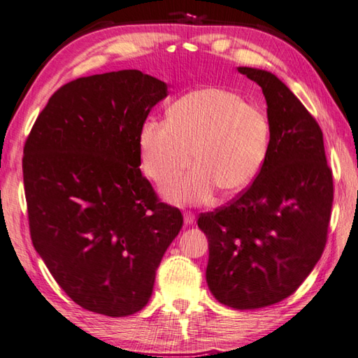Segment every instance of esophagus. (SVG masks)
<instances>
[{"instance_id":"1","label":"esophagus","mask_w":358,"mask_h":358,"mask_svg":"<svg viewBox=\"0 0 358 358\" xmlns=\"http://www.w3.org/2000/svg\"><path fill=\"white\" fill-rule=\"evenodd\" d=\"M184 222L185 224H193L194 222V213L193 212H184Z\"/></svg>"}]
</instances>
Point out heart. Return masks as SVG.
<instances>
[{
	"label": "heart",
	"instance_id": "heart-1",
	"mask_svg": "<svg viewBox=\"0 0 358 358\" xmlns=\"http://www.w3.org/2000/svg\"><path fill=\"white\" fill-rule=\"evenodd\" d=\"M168 121L141 126L140 151L148 176L164 184L194 164L190 173L168 182L166 199L196 204L212 196L237 194L252 184L265 165L271 124L257 107L238 93L207 87L179 98L166 112Z\"/></svg>",
	"mask_w": 358,
	"mask_h": 358
}]
</instances>
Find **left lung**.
<instances>
[{
    "mask_svg": "<svg viewBox=\"0 0 358 358\" xmlns=\"http://www.w3.org/2000/svg\"><path fill=\"white\" fill-rule=\"evenodd\" d=\"M262 87L271 124L265 165L227 206L201 213L208 240L206 279L215 299L251 310L288 298L326 248L334 202L322 131L279 78L240 66Z\"/></svg>",
    "mask_w": 358,
    "mask_h": 358,
    "instance_id": "8db88e82",
    "label": "left lung"
}]
</instances>
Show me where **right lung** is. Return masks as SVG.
<instances>
[{"mask_svg": "<svg viewBox=\"0 0 358 358\" xmlns=\"http://www.w3.org/2000/svg\"><path fill=\"white\" fill-rule=\"evenodd\" d=\"M166 84L138 70L74 79L24 143L31 240L60 288L99 315L137 313L179 234V208L140 171V131Z\"/></svg>", "mask_w": 358, "mask_h": 358, "instance_id": "1", "label": "right lung"}]
</instances>
